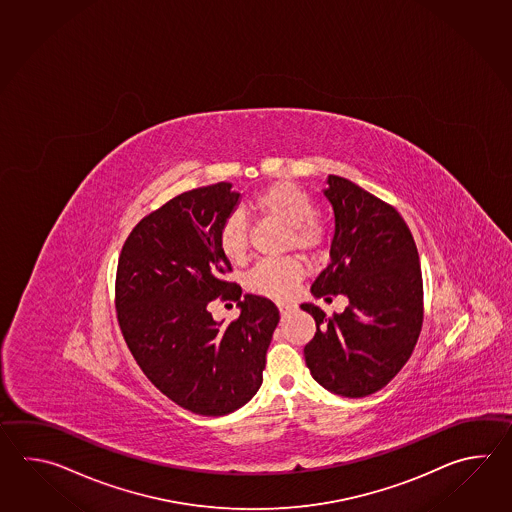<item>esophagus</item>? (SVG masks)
I'll return each instance as SVG.
<instances>
[{"label": "esophagus", "mask_w": 512, "mask_h": 512, "mask_svg": "<svg viewBox=\"0 0 512 512\" xmlns=\"http://www.w3.org/2000/svg\"><path fill=\"white\" fill-rule=\"evenodd\" d=\"M293 304H289V302H278V309H280V313L282 315H287L289 311H293Z\"/></svg>", "instance_id": "obj_1"}]
</instances>
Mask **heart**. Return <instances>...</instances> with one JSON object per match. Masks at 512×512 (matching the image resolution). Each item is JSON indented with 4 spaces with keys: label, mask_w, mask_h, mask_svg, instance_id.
I'll return each mask as SVG.
<instances>
[{
    "label": "heart",
    "mask_w": 512,
    "mask_h": 512,
    "mask_svg": "<svg viewBox=\"0 0 512 512\" xmlns=\"http://www.w3.org/2000/svg\"><path fill=\"white\" fill-rule=\"evenodd\" d=\"M254 214L271 219L287 227L285 247L316 254L322 251L327 241V230L322 221L313 216L315 203L302 188L278 181L263 188L249 203ZM219 247L232 261L245 258L249 249V229L240 212H232L219 229ZM304 263L298 258H283L276 261H261L247 276V287L252 293L269 296L276 300L289 298L296 285L304 278Z\"/></svg>",
    "instance_id": "heart-1"
}]
</instances>
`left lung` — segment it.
Wrapping results in <instances>:
<instances>
[{"label": "left lung", "mask_w": 512, "mask_h": 512, "mask_svg": "<svg viewBox=\"0 0 512 512\" xmlns=\"http://www.w3.org/2000/svg\"><path fill=\"white\" fill-rule=\"evenodd\" d=\"M324 196L333 207L331 263L311 285L316 298L348 296L340 315L315 304L304 348L313 379L342 397L379 392L401 371L423 326V276L414 236L401 214L344 177L329 175Z\"/></svg>", "instance_id": "8db88e82"}]
</instances>
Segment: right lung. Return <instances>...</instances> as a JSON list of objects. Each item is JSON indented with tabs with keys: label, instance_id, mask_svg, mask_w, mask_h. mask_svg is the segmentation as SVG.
<instances>
[{
	"label": "right lung",
	"instance_id": "1",
	"mask_svg": "<svg viewBox=\"0 0 512 512\" xmlns=\"http://www.w3.org/2000/svg\"><path fill=\"white\" fill-rule=\"evenodd\" d=\"M238 203L230 183L170 199L131 230L117 267V318L133 359L159 392L199 415H227L251 401L280 322L269 298H241L240 285L223 280L232 267L219 229ZM216 297L239 302L229 327L207 311Z\"/></svg>",
	"mask_w": 512,
	"mask_h": 512
}]
</instances>
